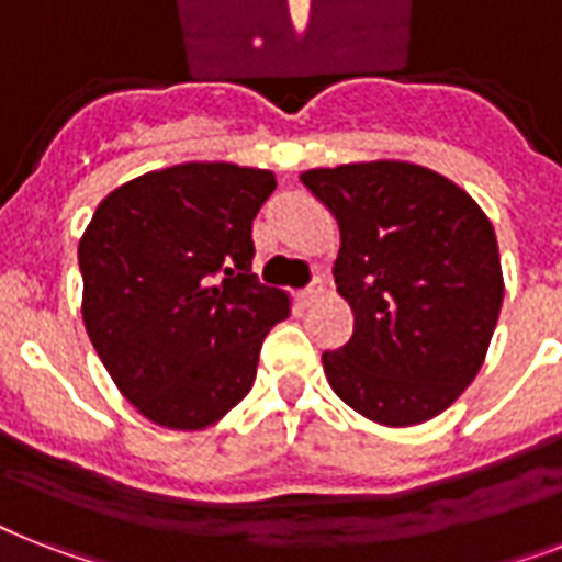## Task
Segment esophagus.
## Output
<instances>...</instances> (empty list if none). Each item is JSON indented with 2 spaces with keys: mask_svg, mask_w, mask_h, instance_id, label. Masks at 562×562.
Returning a JSON list of instances; mask_svg holds the SVG:
<instances>
[{
  "mask_svg": "<svg viewBox=\"0 0 562 562\" xmlns=\"http://www.w3.org/2000/svg\"><path fill=\"white\" fill-rule=\"evenodd\" d=\"M321 294H324V282L312 280V285H306V289L300 291L297 300H300V303H303V306H308V303H315V300L321 297Z\"/></svg>",
  "mask_w": 562,
  "mask_h": 562,
  "instance_id": "esophagus-1",
  "label": "esophagus"
}]
</instances>
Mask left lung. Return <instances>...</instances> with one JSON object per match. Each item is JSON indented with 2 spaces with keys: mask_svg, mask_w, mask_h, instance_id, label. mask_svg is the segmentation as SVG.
I'll list each match as a JSON object with an SVG mask.
<instances>
[{
  "mask_svg": "<svg viewBox=\"0 0 562 562\" xmlns=\"http://www.w3.org/2000/svg\"><path fill=\"white\" fill-rule=\"evenodd\" d=\"M341 227L335 285L352 338L324 352L333 391L382 426L446 411L484 364L505 280L493 224L461 187L400 160L300 175Z\"/></svg>",
  "mask_w": 562,
  "mask_h": 562,
  "instance_id": "1",
  "label": "left lung"
}]
</instances>
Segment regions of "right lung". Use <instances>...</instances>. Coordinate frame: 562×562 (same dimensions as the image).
Listing matches in <instances>:
<instances>
[{"mask_svg": "<svg viewBox=\"0 0 562 562\" xmlns=\"http://www.w3.org/2000/svg\"><path fill=\"white\" fill-rule=\"evenodd\" d=\"M273 189L265 169L183 162L113 189L83 229V326L122 396L157 426L218 423L289 317V294L254 273V218Z\"/></svg>", "mask_w": 562, "mask_h": 562, "instance_id": "add662e5", "label": "right lung"}]
</instances>
